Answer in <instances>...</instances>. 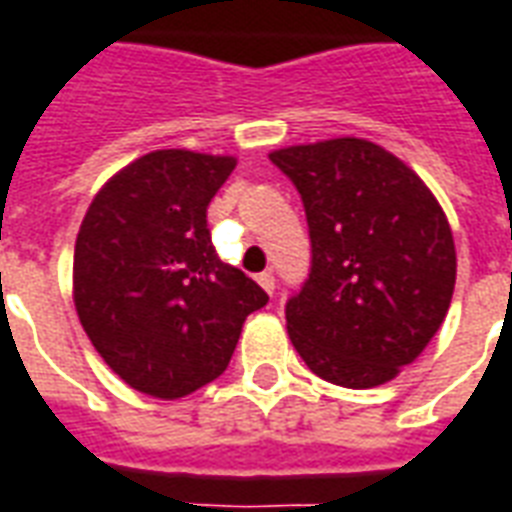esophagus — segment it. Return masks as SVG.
Instances as JSON below:
<instances>
[{
  "instance_id": "esophagus-1",
  "label": "esophagus",
  "mask_w": 512,
  "mask_h": 512,
  "mask_svg": "<svg viewBox=\"0 0 512 512\" xmlns=\"http://www.w3.org/2000/svg\"><path fill=\"white\" fill-rule=\"evenodd\" d=\"M257 282H260V287H263L268 295L276 290V279H274V274H271V271H263V274L257 276Z\"/></svg>"
}]
</instances>
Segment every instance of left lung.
<instances>
[{
  "label": "left lung",
  "instance_id": "obj_1",
  "mask_svg": "<svg viewBox=\"0 0 512 512\" xmlns=\"http://www.w3.org/2000/svg\"><path fill=\"white\" fill-rule=\"evenodd\" d=\"M304 200L312 271L287 301L290 342L317 377L377 388L426 350L456 287L448 217L391 151L333 138L268 154Z\"/></svg>",
  "mask_w": 512,
  "mask_h": 512
}]
</instances>
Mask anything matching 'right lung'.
<instances>
[{
	"mask_svg": "<svg viewBox=\"0 0 512 512\" xmlns=\"http://www.w3.org/2000/svg\"><path fill=\"white\" fill-rule=\"evenodd\" d=\"M236 157L160 149L121 168L78 230L73 301L102 361L135 391L181 399L217 380L263 287L217 257L206 208Z\"/></svg>",
	"mask_w": 512,
	"mask_h": 512,
	"instance_id": "1",
	"label": "right lung"
}]
</instances>
